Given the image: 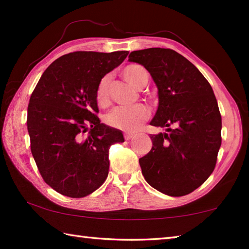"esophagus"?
Instances as JSON below:
<instances>
[{
	"label": "esophagus",
	"instance_id": "esophagus-1",
	"mask_svg": "<svg viewBox=\"0 0 249 249\" xmlns=\"http://www.w3.org/2000/svg\"><path fill=\"white\" fill-rule=\"evenodd\" d=\"M135 136V134H133V133H125L124 134V138L126 141H129L130 138H133Z\"/></svg>",
	"mask_w": 249,
	"mask_h": 249
}]
</instances>
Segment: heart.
Wrapping results in <instances>:
<instances>
[{
    "instance_id": "obj_1",
    "label": "heart",
    "mask_w": 249,
    "mask_h": 249,
    "mask_svg": "<svg viewBox=\"0 0 249 249\" xmlns=\"http://www.w3.org/2000/svg\"><path fill=\"white\" fill-rule=\"evenodd\" d=\"M124 79L130 86L140 89L145 78H148L144 67L129 65L122 71ZM109 78L105 75L100 80L95 89V101L99 107H105L109 104ZM149 117V109L144 104H135L130 107H116L105 115V122L113 128L135 132Z\"/></svg>"
}]
</instances>
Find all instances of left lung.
I'll list each match as a JSON object with an SVG mask.
<instances>
[{"instance_id":"left-lung-1","label":"left lung","mask_w":249,"mask_h":249,"mask_svg":"<svg viewBox=\"0 0 249 249\" xmlns=\"http://www.w3.org/2000/svg\"><path fill=\"white\" fill-rule=\"evenodd\" d=\"M128 60L148 70L158 88V108L150 125L153 148L140 158L142 174L156 190L171 196L200 187L216 165L222 117L212 87L199 69L172 49L132 52Z\"/></svg>"}]
</instances>
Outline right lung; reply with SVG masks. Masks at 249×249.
Here are the masks:
<instances>
[{"mask_svg":"<svg viewBox=\"0 0 249 249\" xmlns=\"http://www.w3.org/2000/svg\"><path fill=\"white\" fill-rule=\"evenodd\" d=\"M127 54H64L45 70L33 91L27 108L31 150L45 182L62 196L83 197L100 188L108 175L109 146L124 142L121 130L96 116L95 89Z\"/></svg>","mask_w":249,"mask_h":249,"instance_id":"1","label":"right lung"}]
</instances>
